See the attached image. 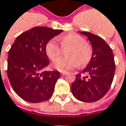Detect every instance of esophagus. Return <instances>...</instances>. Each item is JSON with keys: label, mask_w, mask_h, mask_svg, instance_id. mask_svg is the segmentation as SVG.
<instances>
[{"label": "esophagus", "mask_w": 126, "mask_h": 126, "mask_svg": "<svg viewBox=\"0 0 126 126\" xmlns=\"http://www.w3.org/2000/svg\"><path fill=\"white\" fill-rule=\"evenodd\" d=\"M61 75H62V76H63V75L66 74H67V72H66V71H62V72H61Z\"/></svg>", "instance_id": "1"}]
</instances>
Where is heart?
Instances as JSON below:
<instances>
[{"label":"heart","mask_w":126,"mask_h":126,"mask_svg":"<svg viewBox=\"0 0 126 126\" xmlns=\"http://www.w3.org/2000/svg\"><path fill=\"white\" fill-rule=\"evenodd\" d=\"M63 49L69 48L66 52L68 57L58 58L62 49L55 39L49 40L45 47V52L47 57L54 61V66L60 71H65L68 69L77 67L78 65L84 66L87 65L92 58V49L86 43L85 38L77 33H69L59 38Z\"/></svg>","instance_id":"b5f03b06"}]
</instances>
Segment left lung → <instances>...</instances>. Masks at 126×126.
Returning <instances> with one entry per match:
<instances>
[{
    "mask_svg": "<svg viewBox=\"0 0 126 126\" xmlns=\"http://www.w3.org/2000/svg\"><path fill=\"white\" fill-rule=\"evenodd\" d=\"M86 36L93 47L87 67L76 75L71 90L74 96L83 102H95L103 98L112 83L115 63L111 47L98 36L79 31Z\"/></svg>",
    "mask_w": 126,
    "mask_h": 126,
    "instance_id": "left-lung-1",
    "label": "left lung"
}]
</instances>
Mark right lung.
<instances>
[{
  "instance_id": "obj_1",
  "label": "right lung",
  "mask_w": 126,
  "mask_h": 126,
  "mask_svg": "<svg viewBox=\"0 0 126 126\" xmlns=\"http://www.w3.org/2000/svg\"><path fill=\"white\" fill-rule=\"evenodd\" d=\"M63 30L35 27L21 33L9 51L7 74L14 92L23 100L39 103L49 100L61 77L58 71L42 70L49 64L47 43Z\"/></svg>"
}]
</instances>
